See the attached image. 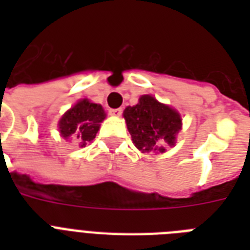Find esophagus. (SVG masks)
I'll return each mask as SVG.
<instances>
[{"label":"esophagus","instance_id":"1","mask_svg":"<svg viewBox=\"0 0 250 250\" xmlns=\"http://www.w3.org/2000/svg\"><path fill=\"white\" fill-rule=\"evenodd\" d=\"M109 113H110V115H114V117H121L122 113H123V110L122 109H110Z\"/></svg>","mask_w":250,"mask_h":250}]
</instances>
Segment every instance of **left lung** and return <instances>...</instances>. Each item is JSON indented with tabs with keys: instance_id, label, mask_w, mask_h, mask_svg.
<instances>
[{
	"instance_id": "obj_1",
	"label": "left lung",
	"mask_w": 250,
	"mask_h": 250,
	"mask_svg": "<svg viewBox=\"0 0 250 250\" xmlns=\"http://www.w3.org/2000/svg\"><path fill=\"white\" fill-rule=\"evenodd\" d=\"M123 117L133 144L141 152L160 150L164 153L165 148L160 146L161 143L174 145L175 135L182 127L178 111L148 94L140 97L137 105L125 107Z\"/></svg>"
}]
</instances>
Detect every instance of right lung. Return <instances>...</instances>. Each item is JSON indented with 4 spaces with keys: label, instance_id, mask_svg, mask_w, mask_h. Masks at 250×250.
<instances>
[{
    "label": "right lung",
    "instance_id": "1",
    "mask_svg": "<svg viewBox=\"0 0 250 250\" xmlns=\"http://www.w3.org/2000/svg\"><path fill=\"white\" fill-rule=\"evenodd\" d=\"M104 119L105 111L101 105L82 100L61 118L60 132L64 139L70 136L79 139V146H85L96 137Z\"/></svg>",
    "mask_w": 250,
    "mask_h": 250
}]
</instances>
